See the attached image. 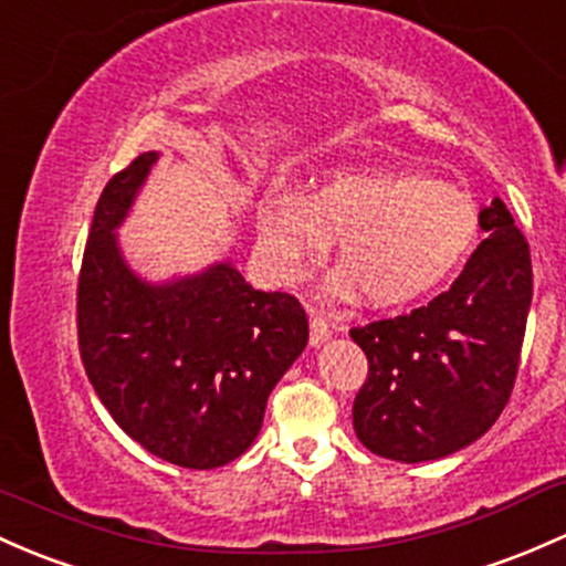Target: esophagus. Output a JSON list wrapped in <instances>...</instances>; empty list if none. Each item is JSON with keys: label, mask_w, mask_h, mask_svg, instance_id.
Instances as JSON below:
<instances>
[{"label": "esophagus", "mask_w": 566, "mask_h": 566, "mask_svg": "<svg viewBox=\"0 0 566 566\" xmlns=\"http://www.w3.org/2000/svg\"><path fill=\"white\" fill-rule=\"evenodd\" d=\"M332 337V324L326 321L324 313L318 310H310V343L321 345Z\"/></svg>", "instance_id": "1"}]
</instances>
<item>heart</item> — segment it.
Wrapping results in <instances>:
<instances>
[{
    "mask_svg": "<svg viewBox=\"0 0 566 566\" xmlns=\"http://www.w3.org/2000/svg\"><path fill=\"white\" fill-rule=\"evenodd\" d=\"M475 202L442 180L337 169L305 197L275 193L259 208V234L272 270L296 277L334 237L339 289L375 307L429 294L472 251Z\"/></svg>",
    "mask_w": 566,
    "mask_h": 566,
    "instance_id": "b5f03b06",
    "label": "heart"
}]
</instances>
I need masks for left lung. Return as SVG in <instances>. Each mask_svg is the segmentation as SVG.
I'll list each match as a JSON object with an SVG mask.
<instances>
[{
    "label": "left lung",
    "mask_w": 566,
    "mask_h": 566,
    "mask_svg": "<svg viewBox=\"0 0 566 566\" xmlns=\"http://www.w3.org/2000/svg\"><path fill=\"white\" fill-rule=\"evenodd\" d=\"M489 232L448 291L397 318L354 326L367 380L354 402L364 448L418 464L485 434L513 394L532 305V256L502 199L480 210Z\"/></svg>",
    "instance_id": "obj_1"
}]
</instances>
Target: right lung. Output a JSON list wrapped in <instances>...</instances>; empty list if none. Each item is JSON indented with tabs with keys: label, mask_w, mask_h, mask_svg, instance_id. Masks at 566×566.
Returning <instances> with one entry per match:
<instances>
[{
	"label": "right lung",
	"mask_w": 566,
	"mask_h": 566,
	"mask_svg": "<svg viewBox=\"0 0 566 566\" xmlns=\"http://www.w3.org/2000/svg\"><path fill=\"white\" fill-rule=\"evenodd\" d=\"M159 154L107 180L77 277V345L96 397L148 453L212 470L256 440L266 397L307 345V315L283 291H256L229 261L150 285L115 229Z\"/></svg>",
	"instance_id": "obj_1"
}]
</instances>
